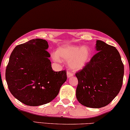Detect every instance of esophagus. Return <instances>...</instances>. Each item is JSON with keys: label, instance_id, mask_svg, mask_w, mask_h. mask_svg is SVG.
I'll list each match as a JSON object with an SVG mask.
<instances>
[{"label": "esophagus", "instance_id": "obj_1", "mask_svg": "<svg viewBox=\"0 0 130 130\" xmlns=\"http://www.w3.org/2000/svg\"><path fill=\"white\" fill-rule=\"evenodd\" d=\"M73 76V74L72 73L70 72L69 71H68L67 72V77H68L69 78V77H72Z\"/></svg>", "mask_w": 130, "mask_h": 130}]
</instances>
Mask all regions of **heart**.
<instances>
[{
    "mask_svg": "<svg viewBox=\"0 0 130 130\" xmlns=\"http://www.w3.org/2000/svg\"><path fill=\"white\" fill-rule=\"evenodd\" d=\"M90 56V50L88 47L67 45L57 48L55 54H53L55 61H58L59 58L68 61L70 68L77 71L85 67Z\"/></svg>",
    "mask_w": 130,
    "mask_h": 130,
    "instance_id": "b5f03b06",
    "label": "heart"
}]
</instances>
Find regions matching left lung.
Wrapping results in <instances>:
<instances>
[{"label":"left lung","mask_w":130,"mask_h":130,"mask_svg":"<svg viewBox=\"0 0 130 130\" xmlns=\"http://www.w3.org/2000/svg\"><path fill=\"white\" fill-rule=\"evenodd\" d=\"M95 48L98 53L76 73L78 79L76 95L83 105L100 108L110 104L120 92L124 65L115 47L98 40Z\"/></svg>","instance_id":"left-lung-1"}]
</instances>
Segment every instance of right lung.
<instances>
[{"label": "right lung", "mask_w": 130, "mask_h": 130, "mask_svg": "<svg viewBox=\"0 0 130 130\" xmlns=\"http://www.w3.org/2000/svg\"><path fill=\"white\" fill-rule=\"evenodd\" d=\"M46 40L32 39L16 46L6 69L11 94L25 105L36 106L51 102L67 79L65 70L54 72Z\"/></svg>", "instance_id": "right-lung-1"}]
</instances>
